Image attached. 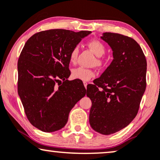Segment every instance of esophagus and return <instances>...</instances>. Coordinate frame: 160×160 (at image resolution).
Wrapping results in <instances>:
<instances>
[{"instance_id": "obj_1", "label": "esophagus", "mask_w": 160, "mask_h": 160, "mask_svg": "<svg viewBox=\"0 0 160 160\" xmlns=\"http://www.w3.org/2000/svg\"><path fill=\"white\" fill-rule=\"evenodd\" d=\"M83 84H84V86H85V88H87V85H88V83H87L86 82H83Z\"/></svg>"}]
</instances>
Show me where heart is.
<instances>
[{
	"label": "heart",
	"mask_w": 160,
	"mask_h": 160,
	"mask_svg": "<svg viewBox=\"0 0 160 160\" xmlns=\"http://www.w3.org/2000/svg\"><path fill=\"white\" fill-rule=\"evenodd\" d=\"M88 45L89 48L91 49V50L95 53L96 55L98 56V58L97 59V63L99 66L103 65L104 60L101 58V56H102L105 54L106 51L105 45L100 42L99 40L97 39H93L88 42ZM79 52V48L78 46L74 47L73 49L71 50L69 55V60L70 62L72 63H75L78 59V55ZM96 75L95 72L93 69H88V68H85L82 67H80L78 68H75L72 70V76L74 79H77V80H80L82 81L86 82L90 80L91 79L94 78Z\"/></svg>",
	"instance_id": "b5f03b06"
}]
</instances>
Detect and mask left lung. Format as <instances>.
Segmentation results:
<instances>
[{"label": "left lung", "mask_w": 160, "mask_h": 160, "mask_svg": "<svg viewBox=\"0 0 160 160\" xmlns=\"http://www.w3.org/2000/svg\"><path fill=\"white\" fill-rule=\"evenodd\" d=\"M112 50L113 60L101 77L87 86L92 102L89 122L95 131L110 135L128 126L137 116L146 88V57L132 38L103 33Z\"/></svg>", "instance_id": "left-lung-1"}]
</instances>
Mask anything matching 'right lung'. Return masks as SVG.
I'll use <instances>...</instances> for the list:
<instances>
[{
    "label": "right lung",
    "mask_w": 160,
    "mask_h": 160,
    "mask_svg": "<svg viewBox=\"0 0 160 160\" xmlns=\"http://www.w3.org/2000/svg\"><path fill=\"white\" fill-rule=\"evenodd\" d=\"M91 33L48 30L33 34L23 47L18 62V94L27 118L40 130L63 128L70 110L86 95L82 82L67 78L70 52Z\"/></svg>",
    "instance_id": "right-lung-1"
}]
</instances>
